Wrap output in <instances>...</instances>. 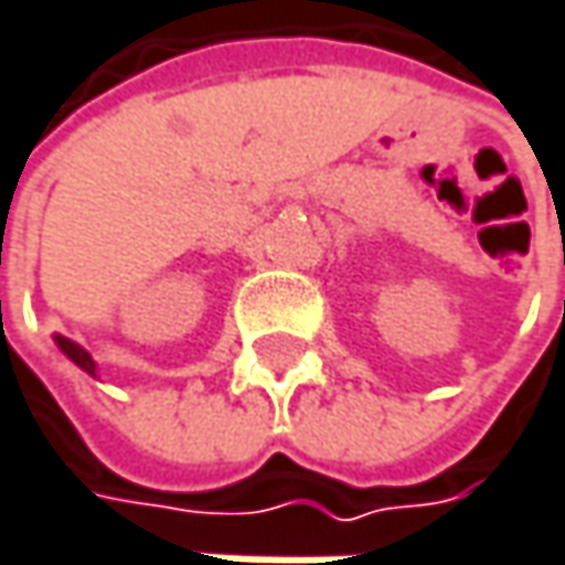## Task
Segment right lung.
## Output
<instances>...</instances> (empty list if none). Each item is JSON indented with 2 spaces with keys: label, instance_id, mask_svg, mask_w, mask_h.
<instances>
[{
  "label": "right lung",
  "instance_id": "1",
  "mask_svg": "<svg viewBox=\"0 0 565 565\" xmlns=\"http://www.w3.org/2000/svg\"><path fill=\"white\" fill-rule=\"evenodd\" d=\"M54 342H57V349L77 365V369H83L86 375H93L96 379V362H93V355L83 349V345H77V342H71V339H64V335H54Z\"/></svg>",
  "mask_w": 565,
  "mask_h": 565
}]
</instances>
